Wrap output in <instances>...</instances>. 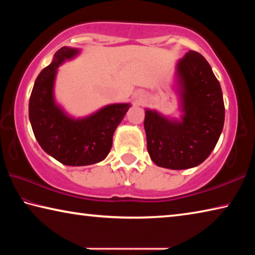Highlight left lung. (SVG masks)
<instances>
[{"label":"left lung","instance_id":"obj_1","mask_svg":"<svg viewBox=\"0 0 255 255\" xmlns=\"http://www.w3.org/2000/svg\"><path fill=\"white\" fill-rule=\"evenodd\" d=\"M180 119L145 109L147 150L157 166L191 169L213 152L225 120L221 84L204 56L189 50L175 66Z\"/></svg>","mask_w":255,"mask_h":255}]
</instances>
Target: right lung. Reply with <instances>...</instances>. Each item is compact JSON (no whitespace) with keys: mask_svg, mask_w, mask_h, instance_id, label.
I'll use <instances>...</instances> for the list:
<instances>
[{"mask_svg":"<svg viewBox=\"0 0 255 255\" xmlns=\"http://www.w3.org/2000/svg\"><path fill=\"white\" fill-rule=\"evenodd\" d=\"M80 49L62 47L53 62L34 82L29 101V119L41 148L58 162L70 166L99 163L109 154L112 137L130 108V103H112L83 118H74L55 100L58 67L75 58Z\"/></svg>","mask_w":255,"mask_h":255,"instance_id":"1","label":"right lung"}]
</instances>
